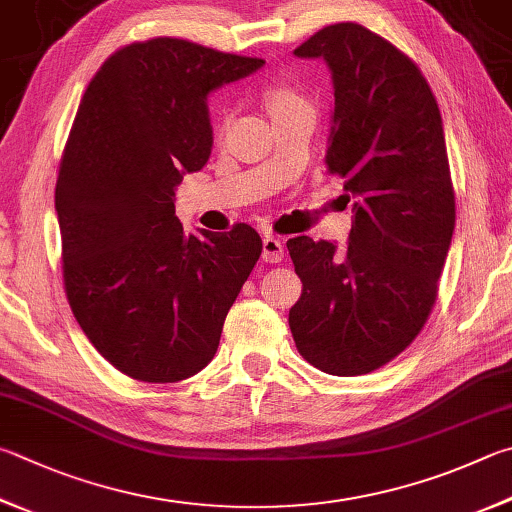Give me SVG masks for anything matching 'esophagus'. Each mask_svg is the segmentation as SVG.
Here are the masks:
<instances>
[{
  "label": "esophagus",
  "instance_id": "obj_1",
  "mask_svg": "<svg viewBox=\"0 0 512 512\" xmlns=\"http://www.w3.org/2000/svg\"><path fill=\"white\" fill-rule=\"evenodd\" d=\"M262 257L268 264H280L284 259V244L277 237L268 235L262 241Z\"/></svg>",
  "mask_w": 512,
  "mask_h": 512
}]
</instances>
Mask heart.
Masks as SVG:
<instances>
[{
  "label": "heart",
  "instance_id": "obj_1",
  "mask_svg": "<svg viewBox=\"0 0 512 512\" xmlns=\"http://www.w3.org/2000/svg\"><path fill=\"white\" fill-rule=\"evenodd\" d=\"M266 102L271 114H280V111H291V109H300V107H309L304 102V98L297 94V91L288 89L284 85H277L266 94Z\"/></svg>",
  "mask_w": 512,
  "mask_h": 512
}]
</instances>
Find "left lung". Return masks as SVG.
I'll return each instance as SVG.
<instances>
[{"label": "left lung", "mask_w": 512, "mask_h": 512, "mask_svg": "<svg viewBox=\"0 0 512 512\" xmlns=\"http://www.w3.org/2000/svg\"><path fill=\"white\" fill-rule=\"evenodd\" d=\"M293 53L331 71L327 170L353 217L345 248L286 241L302 280L288 324L311 365L360 376L410 345L436 300L454 230L443 123L416 64L365 26H327Z\"/></svg>", "instance_id": "1"}]
</instances>
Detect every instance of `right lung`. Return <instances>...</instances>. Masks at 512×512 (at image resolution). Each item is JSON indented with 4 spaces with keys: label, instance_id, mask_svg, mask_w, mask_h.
I'll use <instances>...</instances> for the list:
<instances>
[{
    "label": "right lung",
    "instance_id": "obj_1",
    "mask_svg": "<svg viewBox=\"0 0 512 512\" xmlns=\"http://www.w3.org/2000/svg\"><path fill=\"white\" fill-rule=\"evenodd\" d=\"M259 58L156 37L102 64L82 96L55 183L64 288L105 360L143 383H179L215 358L262 239L185 235L174 190L212 152L208 96Z\"/></svg>",
    "mask_w": 512,
    "mask_h": 512
}]
</instances>
